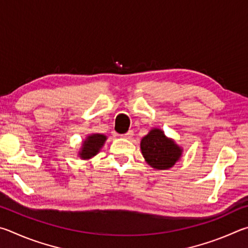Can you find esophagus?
Listing matches in <instances>:
<instances>
[{
  "label": "esophagus",
  "instance_id": "esophagus-1",
  "mask_svg": "<svg viewBox=\"0 0 248 248\" xmlns=\"http://www.w3.org/2000/svg\"><path fill=\"white\" fill-rule=\"evenodd\" d=\"M133 135H134V132L133 131H128L127 133H125V134H123V135H121V137L122 138H125V140H131V138L133 137Z\"/></svg>",
  "mask_w": 248,
  "mask_h": 248
}]
</instances>
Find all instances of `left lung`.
<instances>
[{
	"label": "left lung",
	"mask_w": 248,
	"mask_h": 248,
	"mask_svg": "<svg viewBox=\"0 0 248 248\" xmlns=\"http://www.w3.org/2000/svg\"><path fill=\"white\" fill-rule=\"evenodd\" d=\"M140 148L147 163L158 170L172 168L182 155L180 147L166 137L159 128L151 129L148 135L142 138Z\"/></svg>",
	"instance_id": "obj_1"
}]
</instances>
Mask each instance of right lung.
I'll return each instance as SVG.
<instances>
[{
    "instance_id": "add662e5",
    "label": "right lung",
    "mask_w": 248,
    "mask_h": 248,
    "mask_svg": "<svg viewBox=\"0 0 248 248\" xmlns=\"http://www.w3.org/2000/svg\"><path fill=\"white\" fill-rule=\"evenodd\" d=\"M107 140V137L101 134H93L87 137V140L82 144L81 151L79 155L81 159H89L93 157L94 155L99 153V150L103 146L104 141Z\"/></svg>"
}]
</instances>
